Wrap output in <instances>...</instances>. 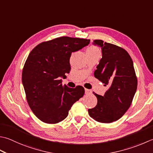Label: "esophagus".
Segmentation results:
<instances>
[{
    "instance_id": "esophagus-1",
    "label": "esophagus",
    "mask_w": 153,
    "mask_h": 153,
    "mask_svg": "<svg viewBox=\"0 0 153 153\" xmlns=\"http://www.w3.org/2000/svg\"><path fill=\"white\" fill-rule=\"evenodd\" d=\"M85 93L86 95H89V94H91V90H90V89H85Z\"/></svg>"
}]
</instances>
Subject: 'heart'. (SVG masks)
<instances>
[{"label": "heart", "mask_w": 153, "mask_h": 153, "mask_svg": "<svg viewBox=\"0 0 153 153\" xmlns=\"http://www.w3.org/2000/svg\"><path fill=\"white\" fill-rule=\"evenodd\" d=\"M86 54H100V52L97 47L91 46L87 48Z\"/></svg>", "instance_id": "heart-1"}]
</instances>
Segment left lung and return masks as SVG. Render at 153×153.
<instances>
[{
  "label": "left lung",
  "instance_id": "obj_1",
  "mask_svg": "<svg viewBox=\"0 0 153 153\" xmlns=\"http://www.w3.org/2000/svg\"><path fill=\"white\" fill-rule=\"evenodd\" d=\"M102 50V58L94 76L109 85L104 96L94 92L97 105L89 109V116L96 121L110 123L126 113L132 103L137 88V77L131 56L125 49L101 40L94 41Z\"/></svg>",
  "mask_w": 153,
  "mask_h": 153
}]
</instances>
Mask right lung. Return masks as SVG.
Listing matches in <instances>:
<instances>
[{"label":"right lung","mask_w":153,"mask_h":153,"mask_svg":"<svg viewBox=\"0 0 153 153\" xmlns=\"http://www.w3.org/2000/svg\"><path fill=\"white\" fill-rule=\"evenodd\" d=\"M90 40L68 36L43 42L33 49L24 65L22 82L29 107L44 123L56 124L67 117L73 104L84 95V88L62 85L61 77L70 71L72 52Z\"/></svg>","instance_id":"add662e5"}]
</instances>
